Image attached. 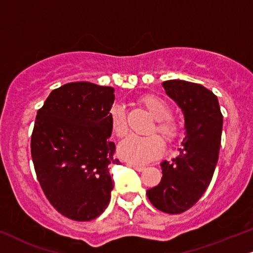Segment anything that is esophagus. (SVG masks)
<instances>
[{
  "label": "esophagus",
  "mask_w": 253,
  "mask_h": 253,
  "mask_svg": "<svg viewBox=\"0 0 253 253\" xmlns=\"http://www.w3.org/2000/svg\"><path fill=\"white\" fill-rule=\"evenodd\" d=\"M127 165H129V167H131V168H132V169H135L136 171H139V172H141V171H143V170H144V169H145V168H144V167H142V165H137V164H131V163H129V164H127Z\"/></svg>",
  "instance_id": "esophagus-1"
}]
</instances>
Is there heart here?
<instances>
[{
    "label": "heart",
    "instance_id": "obj_1",
    "mask_svg": "<svg viewBox=\"0 0 253 253\" xmlns=\"http://www.w3.org/2000/svg\"><path fill=\"white\" fill-rule=\"evenodd\" d=\"M141 104L156 120L155 126L150 132L157 131L165 142L172 143L178 136V126L171 120V108L167 102L155 95H145L139 99ZM110 126L117 137H124L127 133L126 114L120 104L110 109ZM163 141L157 135L145 137L131 136L118 145V155L122 160L133 164H145L156 160L163 154Z\"/></svg>",
    "mask_w": 253,
    "mask_h": 253
}]
</instances>
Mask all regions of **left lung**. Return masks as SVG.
<instances>
[{
  "label": "left lung",
  "instance_id": "obj_1",
  "mask_svg": "<svg viewBox=\"0 0 253 253\" xmlns=\"http://www.w3.org/2000/svg\"><path fill=\"white\" fill-rule=\"evenodd\" d=\"M162 85L183 112L185 137L179 154L170 162H162L161 183L149 189L146 195L158 210L176 214L193 207L212 179L223 115L217 96L201 84L170 80Z\"/></svg>",
  "mask_w": 253,
  "mask_h": 253
}]
</instances>
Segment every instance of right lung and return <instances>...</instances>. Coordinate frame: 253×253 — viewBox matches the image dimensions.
Returning a JSON list of instances; mask_svg holds the SVG:
<instances>
[{
  "instance_id": "right-lung-1",
  "label": "right lung",
  "mask_w": 253,
  "mask_h": 253,
  "mask_svg": "<svg viewBox=\"0 0 253 253\" xmlns=\"http://www.w3.org/2000/svg\"><path fill=\"white\" fill-rule=\"evenodd\" d=\"M114 91L68 83L52 90L37 111L31 135L37 179L52 207L77 222L97 218L110 202V169L120 164L109 139Z\"/></svg>"
}]
</instances>
